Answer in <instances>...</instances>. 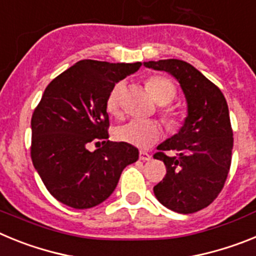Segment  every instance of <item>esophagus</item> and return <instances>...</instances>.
I'll list each match as a JSON object with an SVG mask.
<instances>
[{"label": "esophagus", "mask_w": 256, "mask_h": 256, "mask_svg": "<svg viewBox=\"0 0 256 256\" xmlns=\"http://www.w3.org/2000/svg\"><path fill=\"white\" fill-rule=\"evenodd\" d=\"M140 160H142V162H148V160H151V155L146 152V151H141L140 152Z\"/></svg>", "instance_id": "obj_1"}]
</instances>
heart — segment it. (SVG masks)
<instances>
[{"label": "heart", "instance_id": "b5f03b06", "mask_svg": "<svg viewBox=\"0 0 256 256\" xmlns=\"http://www.w3.org/2000/svg\"><path fill=\"white\" fill-rule=\"evenodd\" d=\"M148 91L160 105H166L176 97V87L168 78L160 76H151L146 82ZM123 94V83H118L112 87L106 98V110L108 114L118 115L120 110V98ZM165 120L174 126L177 123V114L170 110L164 112ZM162 134V128L158 123L150 120H130L122 126H116L114 137L120 142H126L140 148H148L152 146Z\"/></svg>", "mask_w": 256, "mask_h": 256}]
</instances>
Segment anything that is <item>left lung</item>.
I'll use <instances>...</instances> for the list:
<instances>
[{
  "label": "left lung",
  "mask_w": 256,
  "mask_h": 256,
  "mask_svg": "<svg viewBox=\"0 0 256 256\" xmlns=\"http://www.w3.org/2000/svg\"><path fill=\"white\" fill-rule=\"evenodd\" d=\"M146 68L177 79L187 102V116L177 134L158 146L154 158L166 174L154 187L165 208L180 214L204 209L216 200L227 180L234 148L228 105L214 83L186 61H148ZM166 150L172 156L164 154Z\"/></svg>",
  "instance_id": "1"
}]
</instances>
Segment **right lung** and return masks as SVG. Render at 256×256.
Here are the masks:
<instances>
[{"label":"right lung","instance_id":"add662e5","mask_svg":"<svg viewBox=\"0 0 256 256\" xmlns=\"http://www.w3.org/2000/svg\"><path fill=\"white\" fill-rule=\"evenodd\" d=\"M141 62L80 60L46 87L32 116V162L54 198L74 209H90L114 192L138 150L108 141L106 98L115 83ZM92 140L104 146L88 150Z\"/></svg>","mask_w":256,"mask_h":256}]
</instances>
